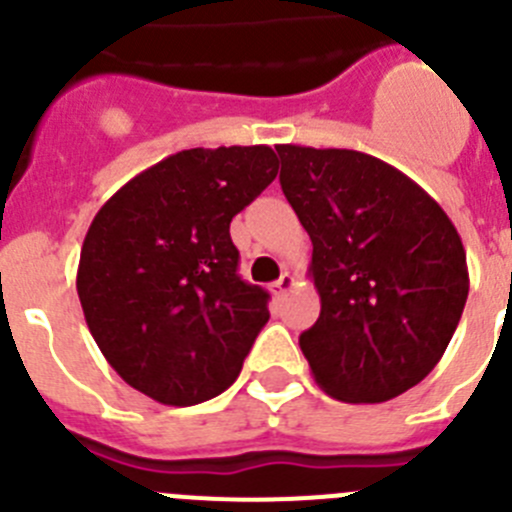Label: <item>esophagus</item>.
I'll return each mask as SVG.
<instances>
[{
	"label": "esophagus",
	"mask_w": 512,
	"mask_h": 512,
	"mask_svg": "<svg viewBox=\"0 0 512 512\" xmlns=\"http://www.w3.org/2000/svg\"><path fill=\"white\" fill-rule=\"evenodd\" d=\"M293 285H295L293 275H290V272H283V275H280V278L275 280V283H272V293L283 295V293H288V290L293 288Z\"/></svg>",
	"instance_id": "34e87169"
}]
</instances>
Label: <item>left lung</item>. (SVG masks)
<instances>
[{"mask_svg": "<svg viewBox=\"0 0 512 512\" xmlns=\"http://www.w3.org/2000/svg\"><path fill=\"white\" fill-rule=\"evenodd\" d=\"M280 186L313 242L321 315L300 336L315 384L379 404L439 364L470 275L452 219L407 174L348 148L280 143Z\"/></svg>", "mask_w": 512, "mask_h": 512, "instance_id": "left-lung-1", "label": "left lung"}]
</instances>
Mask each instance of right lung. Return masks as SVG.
Masks as SVG:
<instances>
[{"label": "right lung", "instance_id": "1", "mask_svg": "<svg viewBox=\"0 0 512 512\" xmlns=\"http://www.w3.org/2000/svg\"><path fill=\"white\" fill-rule=\"evenodd\" d=\"M275 176L270 146L189 148L133 176L95 214L78 298L128 386L191 407L240 376L270 295L237 275L229 222Z\"/></svg>", "mask_w": 512, "mask_h": 512}]
</instances>
